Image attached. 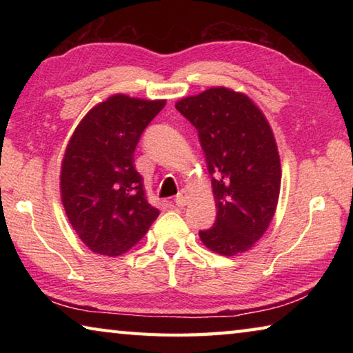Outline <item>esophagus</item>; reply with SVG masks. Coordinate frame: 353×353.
Instances as JSON below:
<instances>
[{
  "mask_svg": "<svg viewBox=\"0 0 353 353\" xmlns=\"http://www.w3.org/2000/svg\"><path fill=\"white\" fill-rule=\"evenodd\" d=\"M188 199H190V198H188L187 191L181 190V191H179V194L174 198V202H176L177 207H185V205L188 204Z\"/></svg>",
  "mask_w": 353,
  "mask_h": 353,
  "instance_id": "obj_1",
  "label": "esophagus"
}]
</instances>
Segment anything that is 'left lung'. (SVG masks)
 Listing matches in <instances>:
<instances>
[{
  "label": "left lung",
  "mask_w": 353,
  "mask_h": 353,
  "mask_svg": "<svg viewBox=\"0 0 353 353\" xmlns=\"http://www.w3.org/2000/svg\"><path fill=\"white\" fill-rule=\"evenodd\" d=\"M176 109L198 130L218 208L201 240L219 255L246 252L279 202L282 168L270 123L252 99L225 87L183 98Z\"/></svg>",
  "instance_id": "left-lung-1"
}]
</instances>
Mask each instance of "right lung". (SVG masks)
Masks as SVG:
<instances>
[{"mask_svg": "<svg viewBox=\"0 0 353 353\" xmlns=\"http://www.w3.org/2000/svg\"><path fill=\"white\" fill-rule=\"evenodd\" d=\"M165 99L113 94L82 118L61 168L70 224L94 254L118 256L134 248L159 216L134 166L139 140Z\"/></svg>", "mask_w": 353, "mask_h": 353, "instance_id": "1", "label": "right lung"}]
</instances>
